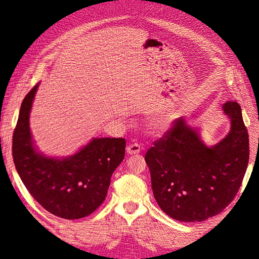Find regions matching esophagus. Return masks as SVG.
<instances>
[{
    "instance_id": "34e87169",
    "label": "esophagus",
    "mask_w": 259,
    "mask_h": 259,
    "mask_svg": "<svg viewBox=\"0 0 259 259\" xmlns=\"http://www.w3.org/2000/svg\"><path fill=\"white\" fill-rule=\"evenodd\" d=\"M141 150V147L138 144H133L126 147V153L128 155H138Z\"/></svg>"
}]
</instances>
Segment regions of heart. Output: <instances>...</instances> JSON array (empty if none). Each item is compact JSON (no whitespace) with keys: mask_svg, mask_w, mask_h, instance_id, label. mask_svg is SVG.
<instances>
[{"mask_svg":"<svg viewBox=\"0 0 259 259\" xmlns=\"http://www.w3.org/2000/svg\"><path fill=\"white\" fill-rule=\"evenodd\" d=\"M168 125H169V121H168V120H166V119H161V120H159L158 122H157L158 129H160V130L167 129V126H168Z\"/></svg>","mask_w":259,"mask_h":259,"instance_id":"1","label":"heart"}]
</instances>
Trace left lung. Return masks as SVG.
I'll use <instances>...</instances> for the list:
<instances>
[{
    "label": "left lung",
    "instance_id": "left-lung-1",
    "mask_svg": "<svg viewBox=\"0 0 259 259\" xmlns=\"http://www.w3.org/2000/svg\"><path fill=\"white\" fill-rule=\"evenodd\" d=\"M230 131L217 145L203 144L199 130L179 118L153 142L145 160L159 207L179 222H203L222 212L237 194L249 160V138L241 108L223 106Z\"/></svg>",
    "mask_w": 259,
    "mask_h": 259
}]
</instances>
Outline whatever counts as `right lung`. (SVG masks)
<instances>
[{
  "mask_svg": "<svg viewBox=\"0 0 259 259\" xmlns=\"http://www.w3.org/2000/svg\"><path fill=\"white\" fill-rule=\"evenodd\" d=\"M38 83L21 104L13 134L12 155L21 180L40 205L56 216H89L107 197L111 176L124 158L123 138H93L65 158L38 152L30 130V112Z\"/></svg>",
  "mask_w": 259,
  "mask_h": 259,
  "instance_id": "1",
  "label": "right lung"
}]
</instances>
